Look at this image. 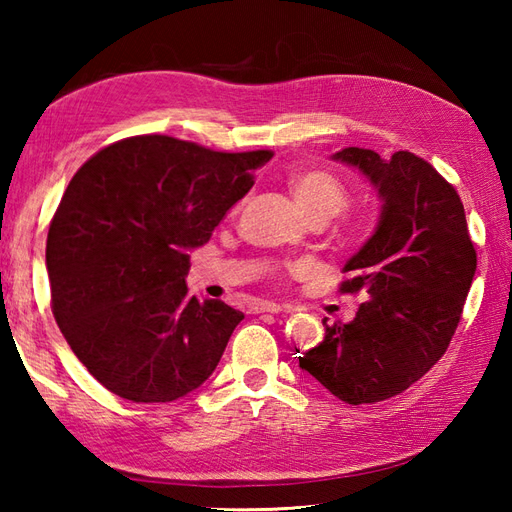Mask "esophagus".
I'll return each instance as SVG.
<instances>
[{
  "instance_id": "1",
  "label": "esophagus",
  "mask_w": 512,
  "mask_h": 512,
  "mask_svg": "<svg viewBox=\"0 0 512 512\" xmlns=\"http://www.w3.org/2000/svg\"><path fill=\"white\" fill-rule=\"evenodd\" d=\"M284 310H288V306H279V303H273V301H259L253 306L255 314H262V312L275 314V312H284Z\"/></svg>"
}]
</instances>
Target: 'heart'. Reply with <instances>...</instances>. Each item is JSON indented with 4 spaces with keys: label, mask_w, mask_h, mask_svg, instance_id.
I'll return each instance as SVG.
<instances>
[{
    "label": "heart",
    "mask_w": 512,
    "mask_h": 512,
    "mask_svg": "<svg viewBox=\"0 0 512 512\" xmlns=\"http://www.w3.org/2000/svg\"><path fill=\"white\" fill-rule=\"evenodd\" d=\"M290 193L308 217H334L343 211L347 202L345 184L328 169H306L290 176Z\"/></svg>",
    "instance_id": "heart-1"
}]
</instances>
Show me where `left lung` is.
Returning a JSON list of instances; mask_svg holds the SVG:
<instances>
[{
    "label": "left lung",
    "mask_w": 512,
    "mask_h": 512,
    "mask_svg": "<svg viewBox=\"0 0 512 512\" xmlns=\"http://www.w3.org/2000/svg\"><path fill=\"white\" fill-rule=\"evenodd\" d=\"M334 160L361 169L385 204L339 286L365 301L350 323L323 319V341L299 367L347 405H372L402 394L447 352L477 253L458 191L427 160L411 151L383 160L361 147Z\"/></svg>",
    "instance_id": "obj_1"
}]
</instances>
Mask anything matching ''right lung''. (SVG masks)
<instances>
[{
  "label": "right lung",
  "instance_id": "right-lung-1",
  "mask_svg": "<svg viewBox=\"0 0 512 512\" xmlns=\"http://www.w3.org/2000/svg\"><path fill=\"white\" fill-rule=\"evenodd\" d=\"M270 158L147 134L74 173L48 231L52 314L112 394L171 402L213 374L244 314L187 295L189 250L209 242Z\"/></svg>",
  "mask_w": 512,
  "mask_h": 512
}]
</instances>
